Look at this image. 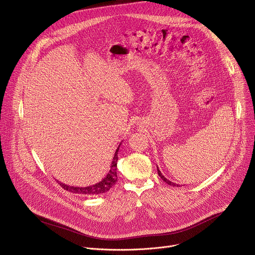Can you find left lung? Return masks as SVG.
<instances>
[{"instance_id": "obj_1", "label": "left lung", "mask_w": 255, "mask_h": 255, "mask_svg": "<svg viewBox=\"0 0 255 255\" xmlns=\"http://www.w3.org/2000/svg\"><path fill=\"white\" fill-rule=\"evenodd\" d=\"M157 170H158V174H159V176L162 178V180H163V181H165V182H166V183H168L169 185H173V186H180L179 184H176V183H174V182H171L170 180H168V179H167V178H166V177H165V176H164V175L161 173V171L159 170V168H158V167H157Z\"/></svg>"}]
</instances>
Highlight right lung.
<instances>
[{
	"mask_svg": "<svg viewBox=\"0 0 255 255\" xmlns=\"http://www.w3.org/2000/svg\"><path fill=\"white\" fill-rule=\"evenodd\" d=\"M121 143L119 144L118 148L116 149V152L114 155L113 161H112V165H111V169L109 173L107 174V176L97 183L93 184V185H89V186H84V188H81V186H71L67 185L65 183H62L60 181L57 180V182L61 185V188L64 189L65 191H69L71 193L74 194H82V195H100L107 193L108 191H110V189L112 188L113 185L116 184L117 180H118V176H117V162H118V151L119 148H120Z\"/></svg>",
	"mask_w": 255,
	"mask_h": 255,
	"instance_id": "1",
	"label": "right lung"
}]
</instances>
